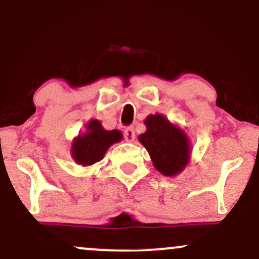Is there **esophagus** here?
<instances>
[{
	"instance_id": "esophagus-1",
	"label": "esophagus",
	"mask_w": 259,
	"mask_h": 259,
	"mask_svg": "<svg viewBox=\"0 0 259 259\" xmlns=\"http://www.w3.org/2000/svg\"><path fill=\"white\" fill-rule=\"evenodd\" d=\"M124 136H125V140L126 141L132 142L135 140V130H134L133 126H129L126 127L125 130H124Z\"/></svg>"
}]
</instances>
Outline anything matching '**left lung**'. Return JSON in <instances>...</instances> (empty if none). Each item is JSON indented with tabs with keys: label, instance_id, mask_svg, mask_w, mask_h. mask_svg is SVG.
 <instances>
[{
	"label": "left lung",
	"instance_id": "8db88e82",
	"mask_svg": "<svg viewBox=\"0 0 259 259\" xmlns=\"http://www.w3.org/2000/svg\"><path fill=\"white\" fill-rule=\"evenodd\" d=\"M146 132L139 136L152 159L153 167L164 177L180 174L191 158L189 136L160 113L147 115Z\"/></svg>",
	"mask_w": 259,
	"mask_h": 259
}]
</instances>
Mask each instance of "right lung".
I'll list each match as a JSON object with an SVG mask.
<instances>
[{
    "label": "right lung",
    "instance_id": "add662e5",
    "mask_svg": "<svg viewBox=\"0 0 259 259\" xmlns=\"http://www.w3.org/2000/svg\"><path fill=\"white\" fill-rule=\"evenodd\" d=\"M86 130L79 133L72 142L70 154L76 164L90 167L105 157L109 147L123 139L119 130L103 129L100 120L91 119L86 123Z\"/></svg>",
    "mask_w": 259,
    "mask_h": 259
}]
</instances>
